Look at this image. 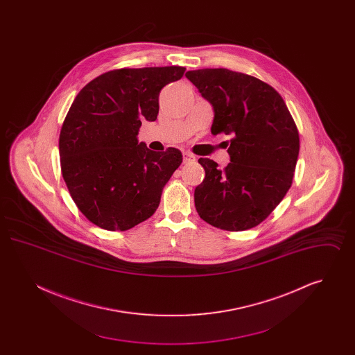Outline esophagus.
Returning <instances> with one entry per match:
<instances>
[{
    "label": "esophagus",
    "mask_w": 355,
    "mask_h": 355,
    "mask_svg": "<svg viewBox=\"0 0 355 355\" xmlns=\"http://www.w3.org/2000/svg\"><path fill=\"white\" fill-rule=\"evenodd\" d=\"M196 161V157L190 153H184V164H190V162H194Z\"/></svg>",
    "instance_id": "34e87169"
}]
</instances>
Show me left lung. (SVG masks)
<instances>
[{"instance_id": "8db88e82", "label": "left lung", "mask_w": 355, "mask_h": 355, "mask_svg": "<svg viewBox=\"0 0 355 355\" xmlns=\"http://www.w3.org/2000/svg\"><path fill=\"white\" fill-rule=\"evenodd\" d=\"M211 103V135H230V164L200 158L205 180L194 190L200 217L214 227L242 232L259 225L290 189L300 135L286 103L270 85L229 69L186 73Z\"/></svg>"}]
</instances>
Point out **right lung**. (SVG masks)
I'll use <instances>...</instances> for the list:
<instances>
[{
  "label": "right lung",
  "instance_id": "right-lung-1",
  "mask_svg": "<svg viewBox=\"0 0 355 355\" xmlns=\"http://www.w3.org/2000/svg\"><path fill=\"white\" fill-rule=\"evenodd\" d=\"M185 70H110L71 103L60 133L61 171L73 201L98 227L129 230L157 210L182 154L175 148L153 152L137 135L144 119H157L161 89Z\"/></svg>",
  "mask_w": 355,
  "mask_h": 355
}]
</instances>
